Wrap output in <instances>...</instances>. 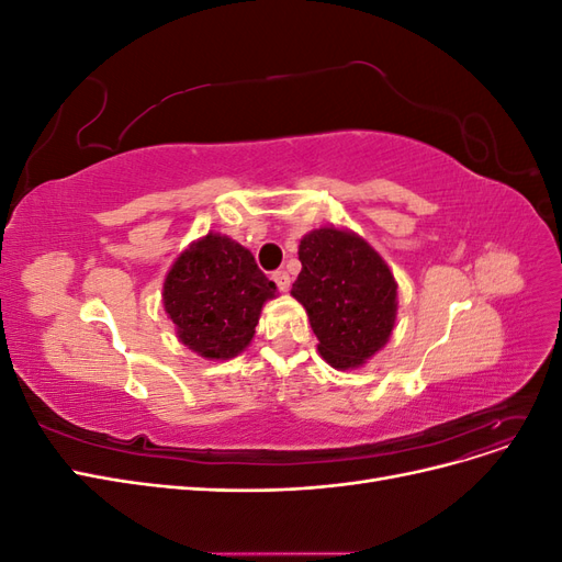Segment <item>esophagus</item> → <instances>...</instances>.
I'll use <instances>...</instances> for the list:
<instances>
[{"label":"esophagus","mask_w":562,"mask_h":562,"mask_svg":"<svg viewBox=\"0 0 562 562\" xmlns=\"http://www.w3.org/2000/svg\"><path fill=\"white\" fill-rule=\"evenodd\" d=\"M271 279L277 281L279 291H288V288H291V274H288V271H283V269L274 271V274H271Z\"/></svg>","instance_id":"34e87169"}]
</instances>
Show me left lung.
I'll list each match as a JSON object with an SVG mask.
<instances>
[{
    "label": "left lung",
    "mask_w": 562,
    "mask_h": 562,
    "mask_svg": "<svg viewBox=\"0 0 562 562\" xmlns=\"http://www.w3.org/2000/svg\"><path fill=\"white\" fill-rule=\"evenodd\" d=\"M300 262L291 293L310 314L321 356L339 370L366 363L396 321V281L386 262L359 236L335 227L304 236Z\"/></svg>",
    "instance_id": "obj_1"
}]
</instances>
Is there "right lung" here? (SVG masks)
<instances>
[{
	"instance_id": "obj_1",
	"label": "right lung",
	"mask_w": 562,
	"mask_h": 562,
	"mask_svg": "<svg viewBox=\"0 0 562 562\" xmlns=\"http://www.w3.org/2000/svg\"><path fill=\"white\" fill-rule=\"evenodd\" d=\"M277 295L250 250L220 234L187 248L164 281V307L184 347L232 359L255 335L262 304Z\"/></svg>"
}]
</instances>
